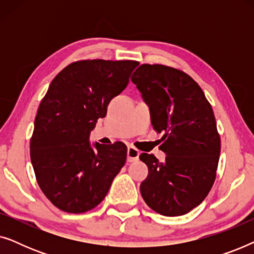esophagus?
Segmentation results:
<instances>
[{
  "instance_id": "obj_1",
  "label": "esophagus",
  "mask_w": 254,
  "mask_h": 254,
  "mask_svg": "<svg viewBox=\"0 0 254 254\" xmlns=\"http://www.w3.org/2000/svg\"><path fill=\"white\" fill-rule=\"evenodd\" d=\"M138 156H140V151H138L136 148L129 145L127 149V161L128 162L136 161V159H138Z\"/></svg>"
}]
</instances>
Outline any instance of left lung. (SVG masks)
I'll return each instance as SVG.
<instances>
[{
	"label": "left lung",
	"instance_id": "8db88e82",
	"mask_svg": "<svg viewBox=\"0 0 254 254\" xmlns=\"http://www.w3.org/2000/svg\"><path fill=\"white\" fill-rule=\"evenodd\" d=\"M149 106L151 124L164 133L159 163L152 154L140 155L148 177L140 190L145 203L164 216H180L199 206L216 178L221 138L211 105L194 79L179 69L141 64L131 75Z\"/></svg>",
	"mask_w": 254,
	"mask_h": 254
}]
</instances>
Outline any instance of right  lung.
Returning <instances> with one entry per match:
<instances>
[{
	"label": "right lung",
	"mask_w": 254,
	"mask_h": 254,
	"mask_svg": "<svg viewBox=\"0 0 254 254\" xmlns=\"http://www.w3.org/2000/svg\"><path fill=\"white\" fill-rule=\"evenodd\" d=\"M137 65L131 60L76 61L50 84L34 120L30 155L38 185L59 209L79 214L98 206L126 163L123 142L91 145L89 135Z\"/></svg>",
	"instance_id": "1"
}]
</instances>
